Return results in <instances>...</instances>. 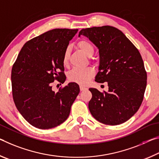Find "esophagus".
<instances>
[{"instance_id":"1","label":"esophagus","mask_w":159,"mask_h":159,"mask_svg":"<svg viewBox=\"0 0 159 159\" xmlns=\"http://www.w3.org/2000/svg\"><path fill=\"white\" fill-rule=\"evenodd\" d=\"M80 91H84L85 89H87V88H86L85 87H83V86H82V85H80Z\"/></svg>"}]
</instances>
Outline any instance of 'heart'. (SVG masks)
I'll return each instance as SVG.
<instances>
[{
  "mask_svg": "<svg viewBox=\"0 0 159 159\" xmlns=\"http://www.w3.org/2000/svg\"><path fill=\"white\" fill-rule=\"evenodd\" d=\"M77 46L86 56L91 57L94 53V47L89 41L82 39L77 42ZM70 56V48L67 47L64 51L62 57V63L65 66L68 63ZM95 74L94 69L92 67H87L84 68H72L67 75L69 81L76 82L80 84H85L89 81Z\"/></svg>",
  "mask_w": 159,
  "mask_h": 159,
  "instance_id": "1",
  "label": "heart"
}]
</instances>
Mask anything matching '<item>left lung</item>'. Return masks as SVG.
Segmentation results:
<instances>
[{
    "instance_id": "1",
    "label": "left lung",
    "mask_w": 159,
    "mask_h": 159,
    "mask_svg": "<svg viewBox=\"0 0 159 159\" xmlns=\"http://www.w3.org/2000/svg\"><path fill=\"white\" fill-rule=\"evenodd\" d=\"M98 48L100 63L95 81L108 82V92L90 88L89 109L100 123L117 125L133 116L142 103L147 75L141 54L125 35L111 26L83 29Z\"/></svg>"
}]
</instances>
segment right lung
<instances>
[{"label": "right lung", "mask_w": 159, "mask_h": 159, "mask_svg": "<svg viewBox=\"0 0 159 159\" xmlns=\"http://www.w3.org/2000/svg\"><path fill=\"white\" fill-rule=\"evenodd\" d=\"M78 30L54 29L28 41L12 66V97L21 115L32 126L46 129L68 118L80 93L77 83L70 82L58 92L52 90L55 80L63 83L62 57Z\"/></svg>", "instance_id": "1"}]
</instances>
